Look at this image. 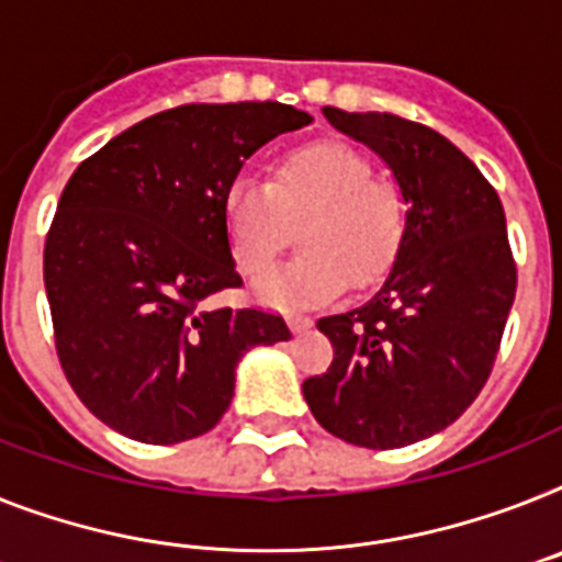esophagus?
<instances>
[{
	"label": "esophagus",
	"instance_id": "1",
	"mask_svg": "<svg viewBox=\"0 0 562 562\" xmlns=\"http://www.w3.org/2000/svg\"><path fill=\"white\" fill-rule=\"evenodd\" d=\"M286 324H290L292 333H304L313 327V318H307V315H290V318H286Z\"/></svg>",
	"mask_w": 562,
	"mask_h": 562
}]
</instances>
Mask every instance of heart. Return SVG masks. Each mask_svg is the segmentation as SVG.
<instances>
[{
	"label": "heart",
	"instance_id": "heart-1",
	"mask_svg": "<svg viewBox=\"0 0 562 562\" xmlns=\"http://www.w3.org/2000/svg\"><path fill=\"white\" fill-rule=\"evenodd\" d=\"M301 224L304 252L258 284L272 307H315L382 281L405 240V198L345 143H310L270 166L267 183L235 180L224 194L232 261L247 278L270 270Z\"/></svg>",
	"mask_w": 562,
	"mask_h": 562
}]
</instances>
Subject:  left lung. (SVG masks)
I'll use <instances>...</instances> for the list:
<instances>
[{
	"label": "left lung",
	"instance_id": "8db88e82",
	"mask_svg": "<svg viewBox=\"0 0 562 562\" xmlns=\"http://www.w3.org/2000/svg\"><path fill=\"white\" fill-rule=\"evenodd\" d=\"M324 117L391 166L407 203L391 276L359 310L318 318L327 373L301 384L315 422L359 448H402L465 414L497 361L517 292L505 212L451 140L396 114Z\"/></svg>",
	"mask_w": 562,
	"mask_h": 562
}]
</instances>
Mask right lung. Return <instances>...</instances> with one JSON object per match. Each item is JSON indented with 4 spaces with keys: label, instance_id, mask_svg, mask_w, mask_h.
<instances>
[{
    "label": "right lung",
    "instance_id": "1",
    "mask_svg": "<svg viewBox=\"0 0 562 562\" xmlns=\"http://www.w3.org/2000/svg\"><path fill=\"white\" fill-rule=\"evenodd\" d=\"M284 103L178 105L125 128L65 183L45 238L63 373L100 422L146 445L201 437L226 414L235 368L286 341L267 310L215 307L240 286L224 194L263 143L310 125Z\"/></svg>",
    "mask_w": 562,
    "mask_h": 562
}]
</instances>
